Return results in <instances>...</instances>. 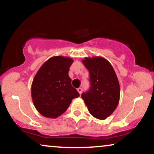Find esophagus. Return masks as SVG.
I'll return each mask as SVG.
<instances>
[{
    "instance_id": "obj_1",
    "label": "esophagus",
    "mask_w": 154,
    "mask_h": 154,
    "mask_svg": "<svg viewBox=\"0 0 154 154\" xmlns=\"http://www.w3.org/2000/svg\"><path fill=\"white\" fill-rule=\"evenodd\" d=\"M77 90H78V92H79V93L80 95H81V93H82V88H78Z\"/></svg>"
}]
</instances>
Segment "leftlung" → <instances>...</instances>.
Listing matches in <instances>:
<instances>
[{
    "label": "left lung",
    "mask_w": 154,
    "mask_h": 154,
    "mask_svg": "<svg viewBox=\"0 0 154 154\" xmlns=\"http://www.w3.org/2000/svg\"><path fill=\"white\" fill-rule=\"evenodd\" d=\"M83 64L90 73L91 87L82 98L92 116L104 120L116 109L120 100V85L112 65L102 57H85Z\"/></svg>",
    "instance_id": "left-lung-1"
}]
</instances>
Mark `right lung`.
I'll list each match as a JSON object with an SVG mask.
<instances>
[{"instance_id":"add662e5","label":"right lung","mask_w":154,"mask_h":154,"mask_svg":"<svg viewBox=\"0 0 154 154\" xmlns=\"http://www.w3.org/2000/svg\"><path fill=\"white\" fill-rule=\"evenodd\" d=\"M73 62L68 57L54 56L44 62L33 78L31 98L42 116L55 119L64 113L79 94L71 85L69 70Z\"/></svg>"}]
</instances>
